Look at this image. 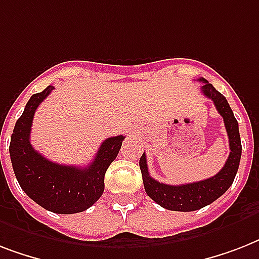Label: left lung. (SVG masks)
<instances>
[{"label": "left lung", "instance_id": "obj_1", "mask_svg": "<svg viewBox=\"0 0 259 259\" xmlns=\"http://www.w3.org/2000/svg\"><path fill=\"white\" fill-rule=\"evenodd\" d=\"M199 82L204 83L201 86V91L205 97L213 102L218 113L223 117L227 136H229L230 154L225 166L215 176L205 179V180L196 181V183L181 185H168L152 179L148 170L146 156L145 153L142 154L140 158V169L142 173V181H144L146 193L157 204L170 211L188 212V211H196L211 204L233 184L238 172L239 161H241L242 145L239 127H238V122L234 117L229 102L205 79H199Z\"/></svg>", "mask_w": 259, "mask_h": 259}]
</instances>
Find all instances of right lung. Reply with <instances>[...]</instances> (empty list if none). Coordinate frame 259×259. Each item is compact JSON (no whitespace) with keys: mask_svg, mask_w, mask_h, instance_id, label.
<instances>
[{"mask_svg":"<svg viewBox=\"0 0 259 259\" xmlns=\"http://www.w3.org/2000/svg\"><path fill=\"white\" fill-rule=\"evenodd\" d=\"M54 86L33 94L17 119L10 137L9 154L22 191L42 208L56 213L86 211L105 191V173L121 149L123 136L103 141L94 161L84 168L62 165L47 160L30 144L34 111Z\"/></svg>","mask_w":259,"mask_h":259,"instance_id":"obj_1","label":"right lung"}]
</instances>
